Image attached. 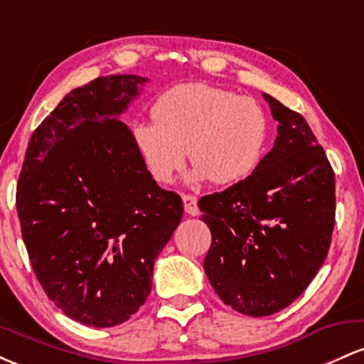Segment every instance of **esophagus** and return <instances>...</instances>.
I'll use <instances>...</instances> for the list:
<instances>
[{
	"label": "esophagus",
	"instance_id": "esophagus-1",
	"mask_svg": "<svg viewBox=\"0 0 364 364\" xmlns=\"http://www.w3.org/2000/svg\"><path fill=\"white\" fill-rule=\"evenodd\" d=\"M183 203H185V212L190 215H198V205H196V196L183 195Z\"/></svg>",
	"mask_w": 364,
	"mask_h": 364
}]
</instances>
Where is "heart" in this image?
<instances>
[{"mask_svg":"<svg viewBox=\"0 0 364 364\" xmlns=\"http://www.w3.org/2000/svg\"><path fill=\"white\" fill-rule=\"evenodd\" d=\"M154 123H135L132 139L150 178L169 185L185 168L191 178L235 185L257 169L269 136V121L257 101L210 83H183L152 106Z\"/></svg>","mask_w":364,"mask_h":364,"instance_id":"obj_1","label":"heart"}]
</instances>
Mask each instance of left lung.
<instances>
[{
    "label": "left lung",
    "instance_id": "1",
    "mask_svg": "<svg viewBox=\"0 0 364 364\" xmlns=\"http://www.w3.org/2000/svg\"><path fill=\"white\" fill-rule=\"evenodd\" d=\"M275 121L272 150L243 181L205 195L212 232L203 270L219 298L248 316L294 301L327 258L336 224V176L306 119L263 94Z\"/></svg>",
    "mask_w": 364,
    "mask_h": 364
}]
</instances>
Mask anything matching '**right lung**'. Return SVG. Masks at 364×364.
<instances>
[{"mask_svg": "<svg viewBox=\"0 0 364 364\" xmlns=\"http://www.w3.org/2000/svg\"><path fill=\"white\" fill-rule=\"evenodd\" d=\"M147 78L99 77L66 94L28 141L16 212L48 298L89 327H114L145 303L154 263L183 202L150 178L118 116Z\"/></svg>", "mask_w": 364, "mask_h": 364, "instance_id": "obj_1", "label": "right lung"}]
</instances>
